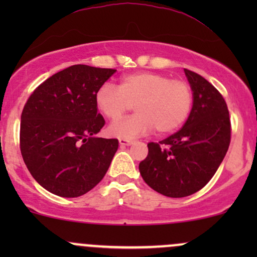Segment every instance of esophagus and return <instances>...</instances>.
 <instances>
[{
    "label": "esophagus",
    "instance_id": "esophagus-1",
    "mask_svg": "<svg viewBox=\"0 0 257 257\" xmlns=\"http://www.w3.org/2000/svg\"><path fill=\"white\" fill-rule=\"evenodd\" d=\"M134 143L133 140H128V139H119V145L120 146H129Z\"/></svg>",
    "mask_w": 257,
    "mask_h": 257
}]
</instances>
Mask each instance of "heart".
Returning a JSON list of instances; mask_svg holds the SVG:
<instances>
[{"label":"heart","mask_w":257,"mask_h":257,"mask_svg":"<svg viewBox=\"0 0 257 257\" xmlns=\"http://www.w3.org/2000/svg\"><path fill=\"white\" fill-rule=\"evenodd\" d=\"M95 105L102 116L118 120L132 105L138 113L113 123L112 137L133 139L151 132L168 134L180 128L190 116L193 90L185 79L157 72H137L120 79L118 88L105 83L95 94Z\"/></svg>","instance_id":"heart-1"}]
</instances>
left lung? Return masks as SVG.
<instances>
[{
    "label": "left lung",
    "instance_id": "1",
    "mask_svg": "<svg viewBox=\"0 0 257 257\" xmlns=\"http://www.w3.org/2000/svg\"><path fill=\"white\" fill-rule=\"evenodd\" d=\"M193 90V106L179 132L149 143V155L139 164L150 187L163 196L182 198L210 181L231 143V120L220 91L198 73L185 69Z\"/></svg>",
    "mask_w": 257,
    "mask_h": 257
}]
</instances>
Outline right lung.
Wrapping results in <instances>:
<instances>
[{
    "label": "right lung",
    "mask_w": 257,
    "mask_h": 257,
    "mask_svg": "<svg viewBox=\"0 0 257 257\" xmlns=\"http://www.w3.org/2000/svg\"><path fill=\"white\" fill-rule=\"evenodd\" d=\"M114 72L72 65L46 79L26 101L20 151L34 179L53 194L82 196L107 172L118 140L94 137L105 125L95 94Z\"/></svg>",
    "instance_id": "right-lung-1"
}]
</instances>
